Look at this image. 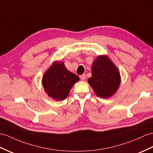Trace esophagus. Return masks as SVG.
<instances>
[{
  "instance_id": "1",
  "label": "esophagus",
  "mask_w": 153,
  "mask_h": 153,
  "mask_svg": "<svg viewBox=\"0 0 153 153\" xmlns=\"http://www.w3.org/2000/svg\"><path fill=\"white\" fill-rule=\"evenodd\" d=\"M85 78H86V76H85V74H82V75L80 76V79L82 80H84L85 79Z\"/></svg>"
}]
</instances>
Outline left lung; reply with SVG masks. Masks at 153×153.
<instances>
[{
	"mask_svg": "<svg viewBox=\"0 0 153 153\" xmlns=\"http://www.w3.org/2000/svg\"><path fill=\"white\" fill-rule=\"evenodd\" d=\"M88 83L95 94L102 98L112 96L120 87L121 76L117 67L106 56H99L93 62Z\"/></svg>",
	"mask_w": 153,
	"mask_h": 153,
	"instance_id": "left-lung-1",
	"label": "left lung"
}]
</instances>
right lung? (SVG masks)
Wrapping results in <instances>:
<instances>
[{
  "mask_svg": "<svg viewBox=\"0 0 153 153\" xmlns=\"http://www.w3.org/2000/svg\"><path fill=\"white\" fill-rule=\"evenodd\" d=\"M79 78L67 69L64 62H55L44 73L42 84L47 95L54 100H62Z\"/></svg>",
  "mask_w": 153,
  "mask_h": 153,
  "instance_id": "add662e5",
  "label": "right lung"
}]
</instances>
